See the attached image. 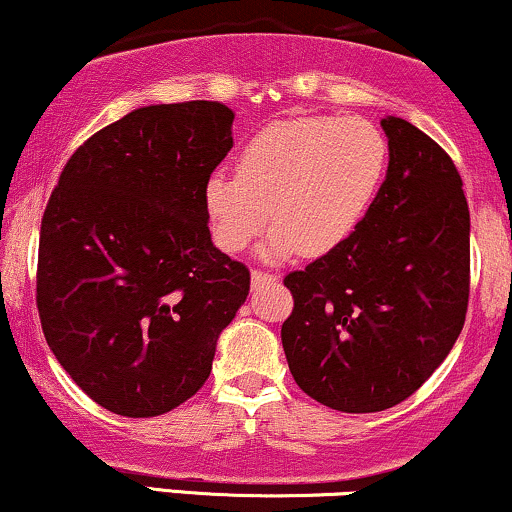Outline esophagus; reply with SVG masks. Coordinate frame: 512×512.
I'll return each mask as SVG.
<instances>
[{
	"instance_id": "esophagus-1",
	"label": "esophagus",
	"mask_w": 512,
	"mask_h": 512,
	"mask_svg": "<svg viewBox=\"0 0 512 512\" xmlns=\"http://www.w3.org/2000/svg\"><path fill=\"white\" fill-rule=\"evenodd\" d=\"M274 281H276V276L269 274V271H260V269L252 271V288L255 290L269 286V283H274Z\"/></svg>"
}]
</instances>
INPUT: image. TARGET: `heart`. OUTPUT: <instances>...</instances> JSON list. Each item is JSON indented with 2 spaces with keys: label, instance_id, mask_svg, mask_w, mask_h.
Returning a JSON list of instances; mask_svg holds the SVG:
<instances>
[{
  "label": "heart",
  "instance_id": "obj_1",
  "mask_svg": "<svg viewBox=\"0 0 512 512\" xmlns=\"http://www.w3.org/2000/svg\"><path fill=\"white\" fill-rule=\"evenodd\" d=\"M387 158L385 134L364 118L271 122L241 148L236 174L208 179L205 203L217 243L241 252L271 217V257L326 255L371 208Z\"/></svg>",
  "mask_w": 512,
  "mask_h": 512
}]
</instances>
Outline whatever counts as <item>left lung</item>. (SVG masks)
Wrapping results in <instances>:
<instances>
[{
	"instance_id": "1",
	"label": "left lung",
	"mask_w": 512,
	"mask_h": 512,
	"mask_svg": "<svg viewBox=\"0 0 512 512\" xmlns=\"http://www.w3.org/2000/svg\"><path fill=\"white\" fill-rule=\"evenodd\" d=\"M387 177L357 229L283 286L295 383L345 413L401 404L451 352L470 297V210L449 153L385 118Z\"/></svg>"
}]
</instances>
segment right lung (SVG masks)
<instances>
[{
	"mask_svg": "<svg viewBox=\"0 0 512 512\" xmlns=\"http://www.w3.org/2000/svg\"><path fill=\"white\" fill-rule=\"evenodd\" d=\"M217 101L160 103L92 134L40 229L37 312L58 364L103 409L151 418L205 385L250 269L210 241L205 186L234 146Z\"/></svg>",
	"mask_w": 512,
	"mask_h": 512,
	"instance_id": "obj_1",
	"label": "right lung"
}]
</instances>
